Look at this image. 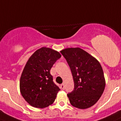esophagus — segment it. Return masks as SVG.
<instances>
[{
	"label": "esophagus",
	"instance_id": "34e87169",
	"mask_svg": "<svg viewBox=\"0 0 121 121\" xmlns=\"http://www.w3.org/2000/svg\"><path fill=\"white\" fill-rule=\"evenodd\" d=\"M60 88L62 89V90H64L65 89V84L64 83H62V84L60 85Z\"/></svg>",
	"mask_w": 121,
	"mask_h": 121
}]
</instances>
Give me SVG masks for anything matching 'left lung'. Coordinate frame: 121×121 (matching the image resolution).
Instances as JSON below:
<instances>
[{
    "label": "left lung",
    "instance_id": "1",
    "mask_svg": "<svg viewBox=\"0 0 121 121\" xmlns=\"http://www.w3.org/2000/svg\"><path fill=\"white\" fill-rule=\"evenodd\" d=\"M72 72L74 90L67 94L73 107L85 109L94 105L102 95L105 80L99 61L80 48H68L60 51Z\"/></svg>",
    "mask_w": 121,
    "mask_h": 121
}]
</instances>
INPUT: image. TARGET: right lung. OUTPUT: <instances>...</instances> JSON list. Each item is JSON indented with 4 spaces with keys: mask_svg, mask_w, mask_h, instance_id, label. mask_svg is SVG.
Returning <instances> with one entry per match:
<instances>
[{
    "mask_svg": "<svg viewBox=\"0 0 121 121\" xmlns=\"http://www.w3.org/2000/svg\"><path fill=\"white\" fill-rule=\"evenodd\" d=\"M61 55L49 48L42 47L31 55L22 72L20 92L29 105L45 108L51 105L60 90L53 82L50 70Z\"/></svg>",
    "mask_w": 121,
    "mask_h": 121,
    "instance_id": "right-lung-1",
    "label": "right lung"
}]
</instances>
